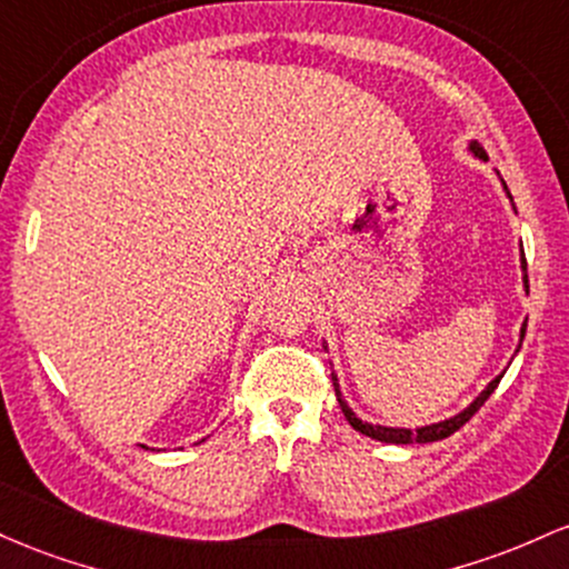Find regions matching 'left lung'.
<instances>
[{
    "instance_id": "left-lung-1",
    "label": "left lung",
    "mask_w": 569,
    "mask_h": 569,
    "mask_svg": "<svg viewBox=\"0 0 569 569\" xmlns=\"http://www.w3.org/2000/svg\"><path fill=\"white\" fill-rule=\"evenodd\" d=\"M470 152H473L476 158H481V161H487V152H483V147L478 144V142H470ZM500 182H502V180H500ZM502 188H506V193H508V184H506V182H502ZM508 199H510V193H508ZM510 203H513V199H510ZM521 268H525V290L529 292V279H527V260H525V252H521ZM525 333H527V322L521 325V336H519V347H516V352H519V349H521V341H525ZM325 349H328V347H325ZM502 373H506V370H502ZM502 373L497 376V379H491L489 385H487V389H483V392L478 395V398H476L473 403H470L468 408H465V411H459V413H455V417L443 419V422L417 427V430H408V427H385V425H370V422H362V419L357 417V413L352 411V408H349L347 400H343L341 387H338V376H336V373H333V387H336V398H338V406H341L343 417H347V422L352 425L357 432H362V436H368V438H373V440H381V443H432V440H443V438H449L451 432H457L459 427H462L465 422H470V417H473V413L478 411V408H481L483 403H487L489 395L495 392L497 385H500Z\"/></svg>"
}]
</instances>
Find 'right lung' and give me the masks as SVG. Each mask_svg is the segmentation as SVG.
Returning a JSON list of instances; mask_svg holds the SVG:
<instances>
[{
    "instance_id": "obj_1",
    "label": "right lung",
    "mask_w": 569,
    "mask_h": 569,
    "mask_svg": "<svg viewBox=\"0 0 569 569\" xmlns=\"http://www.w3.org/2000/svg\"><path fill=\"white\" fill-rule=\"evenodd\" d=\"M144 449H147V446H144Z\"/></svg>"
}]
</instances>
